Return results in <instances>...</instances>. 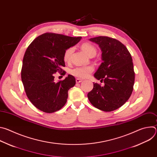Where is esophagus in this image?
<instances>
[{
  "mask_svg": "<svg viewBox=\"0 0 157 157\" xmlns=\"http://www.w3.org/2000/svg\"><path fill=\"white\" fill-rule=\"evenodd\" d=\"M82 81V80L81 79H79V78L76 79V83H80V82H81Z\"/></svg>",
  "mask_w": 157,
  "mask_h": 157,
  "instance_id": "obj_1",
  "label": "esophagus"
}]
</instances>
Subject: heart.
Wrapping results in <instances>:
<instances>
[{
    "instance_id": "heart-1",
    "label": "heart",
    "mask_w": 157,
    "mask_h": 157,
    "mask_svg": "<svg viewBox=\"0 0 157 157\" xmlns=\"http://www.w3.org/2000/svg\"><path fill=\"white\" fill-rule=\"evenodd\" d=\"M81 49L90 57H93L96 54V48L92 45L91 44L89 43H84L81 45ZM74 49L71 47L66 49L63 55V59L64 61L68 62L71 59V55L73 53ZM94 68L91 65L89 66H76L75 68H73L70 71V73L78 78L84 79L87 78L89 75L93 72Z\"/></svg>"
}]
</instances>
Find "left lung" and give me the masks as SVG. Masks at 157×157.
<instances>
[{"label": "left lung", "mask_w": 157, "mask_h": 157, "mask_svg": "<svg viewBox=\"0 0 157 157\" xmlns=\"http://www.w3.org/2000/svg\"><path fill=\"white\" fill-rule=\"evenodd\" d=\"M89 41L98 44L101 50L102 63L94 76L103 81L104 86L93 82L87 98L95 107L113 111L123 105L133 91L135 73L131 55L124 44L113 38L101 36Z\"/></svg>", "instance_id": "1"}]
</instances>
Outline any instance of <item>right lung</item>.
Returning <instances> with one entry per match:
<instances>
[{"mask_svg": "<svg viewBox=\"0 0 157 157\" xmlns=\"http://www.w3.org/2000/svg\"><path fill=\"white\" fill-rule=\"evenodd\" d=\"M81 39V36L46 33L36 37L27 48L21 78L28 98L39 110L52 113L65 105L68 90L75 85L76 79L68 75L64 80L56 82L54 74L63 71L61 67L65 66V50Z\"/></svg>", "mask_w": 157, "mask_h": 157, "instance_id": "add662e5", "label": "right lung"}]
</instances>
